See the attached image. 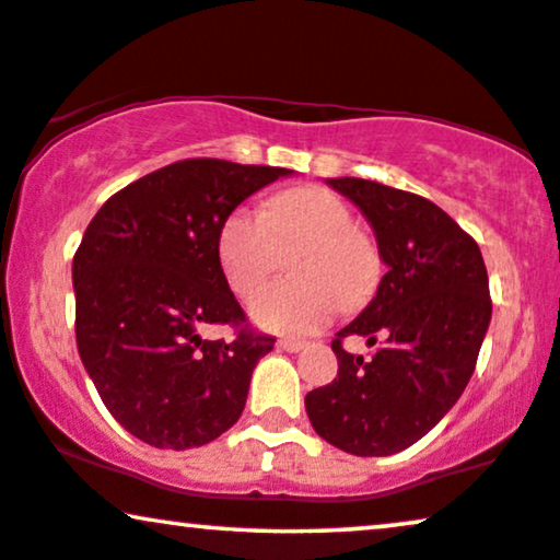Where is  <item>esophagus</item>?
I'll return each mask as SVG.
<instances>
[{
  "label": "esophagus",
  "mask_w": 560,
  "mask_h": 560,
  "mask_svg": "<svg viewBox=\"0 0 560 560\" xmlns=\"http://www.w3.org/2000/svg\"><path fill=\"white\" fill-rule=\"evenodd\" d=\"M279 348L287 350V353H300L302 348H307V342L294 340V338H284V340H279Z\"/></svg>",
  "instance_id": "34e87169"
}]
</instances>
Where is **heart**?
<instances>
[{"label": "heart", "mask_w": 560, "mask_h": 560, "mask_svg": "<svg viewBox=\"0 0 560 560\" xmlns=\"http://www.w3.org/2000/svg\"><path fill=\"white\" fill-rule=\"evenodd\" d=\"M294 279L266 287L250 302L260 327L284 335H307L335 312L361 310L376 294L384 264L376 243L355 228L348 202L325 186L279 191L264 212H230L218 233V260L230 289L250 296L294 248Z\"/></svg>", "instance_id": "1"}]
</instances>
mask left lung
<instances>
[{"label": "left lung", "mask_w": 560, "mask_h": 560, "mask_svg": "<svg viewBox=\"0 0 560 560\" xmlns=\"http://www.w3.org/2000/svg\"><path fill=\"white\" fill-rule=\"evenodd\" d=\"M374 228L386 273L332 340L338 376L304 397L319 438L353 456H392L448 415L489 330V276L476 241L441 207L369 178H327ZM348 334L371 359L341 348Z\"/></svg>", "instance_id": "left-lung-1"}]
</instances>
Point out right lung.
Returning a JSON list of instances; mask_svg holds the SVG:
<instances>
[{
	"label": "right lung",
	"mask_w": 560,
	"mask_h": 560,
	"mask_svg": "<svg viewBox=\"0 0 560 560\" xmlns=\"http://www.w3.org/2000/svg\"><path fill=\"white\" fill-rule=\"evenodd\" d=\"M289 168L186 159L112 194L73 256L77 346L112 417L153 448L186 451L233 428L271 335L245 325L218 260L243 199ZM230 324V341L201 330Z\"/></svg>",
	"instance_id": "right-lung-1"
}]
</instances>
